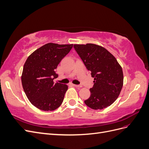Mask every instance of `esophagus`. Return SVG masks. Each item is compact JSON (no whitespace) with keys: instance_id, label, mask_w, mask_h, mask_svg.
<instances>
[{"instance_id":"obj_1","label":"esophagus","mask_w":149,"mask_h":149,"mask_svg":"<svg viewBox=\"0 0 149 149\" xmlns=\"http://www.w3.org/2000/svg\"><path fill=\"white\" fill-rule=\"evenodd\" d=\"M72 85H73V86H74V87H76V88H81V85H78V84H72Z\"/></svg>"}]
</instances>
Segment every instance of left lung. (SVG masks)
Masks as SVG:
<instances>
[{
	"label": "left lung",
	"mask_w": 149,
	"mask_h": 149,
	"mask_svg": "<svg viewBox=\"0 0 149 149\" xmlns=\"http://www.w3.org/2000/svg\"><path fill=\"white\" fill-rule=\"evenodd\" d=\"M74 48L94 78L86 105L95 110L111 106L118 97L124 80L123 69L116 58L95 44L74 45Z\"/></svg>",
	"instance_id": "1"
}]
</instances>
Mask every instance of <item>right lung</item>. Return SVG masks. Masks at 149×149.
<instances>
[{
    "label": "right lung",
    "mask_w": 149,
    "mask_h": 149,
    "mask_svg": "<svg viewBox=\"0 0 149 149\" xmlns=\"http://www.w3.org/2000/svg\"><path fill=\"white\" fill-rule=\"evenodd\" d=\"M73 44L49 43L33 52L26 59L22 74V84L29 100L45 111L55 110L63 101L68 86L55 83V69L73 48Z\"/></svg>",
    "instance_id": "1"
}]
</instances>
